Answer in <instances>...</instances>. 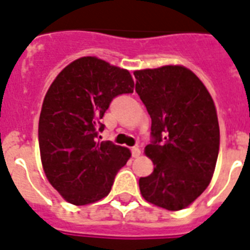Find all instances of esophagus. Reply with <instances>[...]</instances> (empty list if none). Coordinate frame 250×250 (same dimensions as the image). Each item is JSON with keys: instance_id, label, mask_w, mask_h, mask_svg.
Instances as JSON below:
<instances>
[{"instance_id": "1", "label": "esophagus", "mask_w": 250, "mask_h": 250, "mask_svg": "<svg viewBox=\"0 0 250 250\" xmlns=\"http://www.w3.org/2000/svg\"><path fill=\"white\" fill-rule=\"evenodd\" d=\"M131 152H132V157H135V159H136V157H139V156H140V153H142V150L139 149L138 146H133L132 149H131Z\"/></svg>"}]
</instances>
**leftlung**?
<instances>
[{
  "label": "left lung",
  "mask_w": 250,
  "mask_h": 250,
  "mask_svg": "<svg viewBox=\"0 0 250 250\" xmlns=\"http://www.w3.org/2000/svg\"><path fill=\"white\" fill-rule=\"evenodd\" d=\"M133 74L153 136L144 150L155 167L139 180L140 193L161 208H186L214 176L220 140L214 100L186 66L164 65Z\"/></svg>",
  "instance_id": "obj_1"
}]
</instances>
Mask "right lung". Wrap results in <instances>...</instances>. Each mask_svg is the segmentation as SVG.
<instances>
[{"mask_svg":"<svg viewBox=\"0 0 250 250\" xmlns=\"http://www.w3.org/2000/svg\"><path fill=\"white\" fill-rule=\"evenodd\" d=\"M127 69L95 56L80 57L57 74L39 118V149L47 180L66 202L85 206L108 195L128 148L97 142L112 98L133 91Z\"/></svg>","mask_w":250,"mask_h":250,"instance_id":"add662e5","label":"right lung"}]
</instances>
